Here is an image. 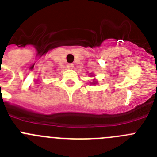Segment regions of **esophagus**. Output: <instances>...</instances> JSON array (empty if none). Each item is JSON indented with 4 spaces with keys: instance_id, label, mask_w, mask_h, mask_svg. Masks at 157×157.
<instances>
[{
    "instance_id": "obj_1",
    "label": "esophagus",
    "mask_w": 157,
    "mask_h": 157,
    "mask_svg": "<svg viewBox=\"0 0 157 157\" xmlns=\"http://www.w3.org/2000/svg\"><path fill=\"white\" fill-rule=\"evenodd\" d=\"M67 68L68 69H72L74 67V64H72V63H67Z\"/></svg>"
}]
</instances>
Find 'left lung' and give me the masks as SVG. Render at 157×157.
Segmentation results:
<instances>
[{
  "label": "left lung",
  "instance_id": "left-lung-1",
  "mask_svg": "<svg viewBox=\"0 0 157 157\" xmlns=\"http://www.w3.org/2000/svg\"><path fill=\"white\" fill-rule=\"evenodd\" d=\"M93 83H95V82H93Z\"/></svg>",
  "mask_w": 157,
  "mask_h": 157
}]
</instances>
